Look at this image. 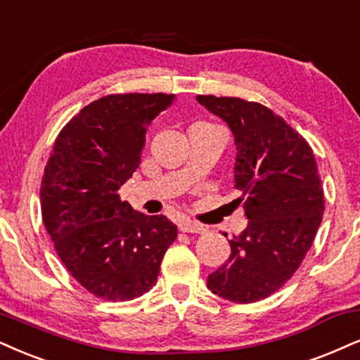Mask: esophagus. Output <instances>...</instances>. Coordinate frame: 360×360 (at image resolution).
I'll use <instances>...</instances> for the list:
<instances>
[{"instance_id": "esophagus-1", "label": "esophagus", "mask_w": 360, "mask_h": 360, "mask_svg": "<svg viewBox=\"0 0 360 360\" xmlns=\"http://www.w3.org/2000/svg\"><path fill=\"white\" fill-rule=\"evenodd\" d=\"M179 229L183 231V233H193V234L206 233V227H204L202 224H198V222H194V221H183L179 224Z\"/></svg>"}]
</instances>
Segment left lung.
Wrapping results in <instances>:
<instances>
[{
  "instance_id": "obj_1",
  "label": "left lung",
  "mask_w": 360,
  "mask_h": 360,
  "mask_svg": "<svg viewBox=\"0 0 360 360\" xmlns=\"http://www.w3.org/2000/svg\"><path fill=\"white\" fill-rule=\"evenodd\" d=\"M234 136V188L248 226L229 240V259L207 289L231 302L261 301L301 266L324 214L314 153L288 122L259 103L195 96Z\"/></svg>"
}]
</instances>
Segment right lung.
Returning a JSON list of instances; mask_svg holds the SVG:
<instances>
[{
  "label": "right lung",
  "mask_w": 360,
  "mask_h": 360,
  "mask_svg": "<svg viewBox=\"0 0 360 360\" xmlns=\"http://www.w3.org/2000/svg\"><path fill=\"white\" fill-rule=\"evenodd\" d=\"M174 94H111L81 109L54 141L41 181V214L59 259L86 290L131 301L156 284L177 238L166 216L121 202L141 165L146 133Z\"/></svg>",
  "instance_id": "add662e5"
}]
</instances>
